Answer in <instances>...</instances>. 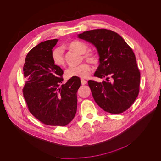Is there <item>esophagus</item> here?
<instances>
[{
  "mask_svg": "<svg viewBox=\"0 0 161 161\" xmlns=\"http://www.w3.org/2000/svg\"><path fill=\"white\" fill-rule=\"evenodd\" d=\"M81 83L82 85H85V84H86L87 83V80H85L83 79H81Z\"/></svg>",
  "mask_w": 161,
  "mask_h": 161,
  "instance_id": "34e87169",
  "label": "esophagus"
}]
</instances>
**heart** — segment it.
Instances as JSON below:
<instances>
[{
    "label": "heart",
    "instance_id": "b5f03b06",
    "mask_svg": "<svg viewBox=\"0 0 161 161\" xmlns=\"http://www.w3.org/2000/svg\"><path fill=\"white\" fill-rule=\"evenodd\" d=\"M69 48L76 51L77 52L83 54L87 51V47L79 41H73L69 44ZM52 59L53 64L57 67H62L65 65V58L63 55V51L61 48L58 47L53 49L52 52ZM83 58L92 64H96L98 62L96 56L92 53H87L84 54ZM91 72V67L87 63H82L80 65L70 67L65 72L66 76L69 78L78 77L81 78H86L89 76Z\"/></svg>",
    "mask_w": 161,
    "mask_h": 161
}]
</instances>
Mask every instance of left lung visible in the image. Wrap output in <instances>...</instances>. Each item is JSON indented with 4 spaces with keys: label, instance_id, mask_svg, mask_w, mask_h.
<instances>
[{
    "label": "left lung",
    "instance_id": "8db88e82",
    "mask_svg": "<svg viewBox=\"0 0 161 161\" xmlns=\"http://www.w3.org/2000/svg\"><path fill=\"white\" fill-rule=\"evenodd\" d=\"M78 37L96 47L100 65L94 76L106 78L88 81L94 101L106 112H124L134 103L140 87L141 74L131 48L119 34L107 29L86 31Z\"/></svg>",
    "mask_w": 161,
    "mask_h": 161
}]
</instances>
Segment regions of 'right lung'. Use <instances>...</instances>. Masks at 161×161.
I'll list each match as a JSON object with an SVG mask.
<instances>
[{
    "label": "right lung",
    "instance_id": "add662e5",
    "mask_svg": "<svg viewBox=\"0 0 161 161\" xmlns=\"http://www.w3.org/2000/svg\"><path fill=\"white\" fill-rule=\"evenodd\" d=\"M58 41L54 39L41 42L28 53L23 91L30 112L37 120L48 125L65 126L76 113L81 81L74 77L61 85L63 71L53 64L51 56Z\"/></svg>",
    "mask_w": 161,
    "mask_h": 161
}]
</instances>
